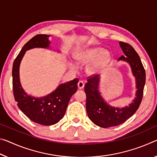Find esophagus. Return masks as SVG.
Here are the masks:
<instances>
[{"label":"esophagus","mask_w":157,"mask_h":157,"mask_svg":"<svg viewBox=\"0 0 157 157\" xmlns=\"http://www.w3.org/2000/svg\"><path fill=\"white\" fill-rule=\"evenodd\" d=\"M78 89H83L84 86V82H82V81H79V82H78Z\"/></svg>","instance_id":"esophagus-1"}]
</instances>
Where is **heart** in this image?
<instances>
[{
  "instance_id": "heart-1",
  "label": "heart",
  "mask_w": 157,
  "mask_h": 157,
  "mask_svg": "<svg viewBox=\"0 0 157 157\" xmlns=\"http://www.w3.org/2000/svg\"><path fill=\"white\" fill-rule=\"evenodd\" d=\"M77 59L82 63L91 62L86 68V71L90 74H95L108 65L111 59V54L110 52L105 50L103 47H94L79 51ZM71 66L75 68L73 64H71Z\"/></svg>"
}]
</instances>
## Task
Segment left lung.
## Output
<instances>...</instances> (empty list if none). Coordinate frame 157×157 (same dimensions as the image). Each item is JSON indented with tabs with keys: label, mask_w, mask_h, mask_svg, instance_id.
Here are the masks:
<instances>
[{
	"label": "left lung",
	"mask_w": 157,
	"mask_h": 157,
	"mask_svg": "<svg viewBox=\"0 0 157 157\" xmlns=\"http://www.w3.org/2000/svg\"><path fill=\"white\" fill-rule=\"evenodd\" d=\"M124 55L119 57L118 61H123L129 64L136 84V97L124 108L112 106L107 103L99 91L101 76L99 75L89 78L85 84L84 91L86 96V110L92 122L102 128L118 126L130 118L138 110L142 101L143 89L145 84V71L140 57L132 46L119 42Z\"/></svg>",
	"instance_id": "1"
}]
</instances>
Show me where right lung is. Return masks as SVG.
I'll use <instances>...</instances> for the list:
<instances>
[{"mask_svg": "<svg viewBox=\"0 0 157 157\" xmlns=\"http://www.w3.org/2000/svg\"><path fill=\"white\" fill-rule=\"evenodd\" d=\"M49 35L34 36L24 44L14 60L12 67L13 94L19 108L34 122L44 126L58 123L63 117L71 96L77 91L79 79L61 84L55 90L43 97H34L26 93L20 82L19 67L27 50L33 48L49 49Z\"/></svg>", "mask_w": 157, "mask_h": 157, "instance_id": "obj_1", "label": "right lung"}]
</instances>
